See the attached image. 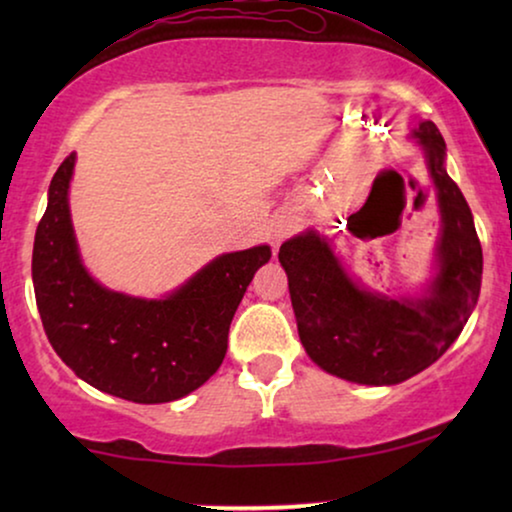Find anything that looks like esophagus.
Masks as SVG:
<instances>
[{"mask_svg": "<svg viewBox=\"0 0 512 512\" xmlns=\"http://www.w3.org/2000/svg\"><path fill=\"white\" fill-rule=\"evenodd\" d=\"M296 228H298L296 214L279 212V214L272 216V221H270V226H268V235H270L272 244H279V242L284 240V237H289Z\"/></svg>", "mask_w": 512, "mask_h": 512, "instance_id": "esophagus-1", "label": "esophagus"}]
</instances>
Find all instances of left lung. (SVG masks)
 Instances as JSON below:
<instances>
[{
    "label": "left lung",
    "mask_w": 512,
    "mask_h": 512,
    "mask_svg": "<svg viewBox=\"0 0 512 512\" xmlns=\"http://www.w3.org/2000/svg\"><path fill=\"white\" fill-rule=\"evenodd\" d=\"M410 137L424 151L440 212L433 275L419 296L361 284L312 228L279 247L307 356L326 373L368 387H391L436 363L480 296L482 247L471 207L445 170V139L433 121H415Z\"/></svg>",
    "instance_id": "8db88e82"
}]
</instances>
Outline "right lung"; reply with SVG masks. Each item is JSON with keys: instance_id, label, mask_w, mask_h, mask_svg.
Masks as SVG:
<instances>
[{"instance_id": "add662e5", "label": "right lung", "mask_w": 512, "mask_h": 512, "mask_svg": "<svg viewBox=\"0 0 512 512\" xmlns=\"http://www.w3.org/2000/svg\"><path fill=\"white\" fill-rule=\"evenodd\" d=\"M76 153L53 174L32 251L41 324L76 377L132 403H170L202 387L223 363L230 321L268 244L221 254L163 298L111 291L86 270L69 184Z\"/></svg>"}]
</instances>
